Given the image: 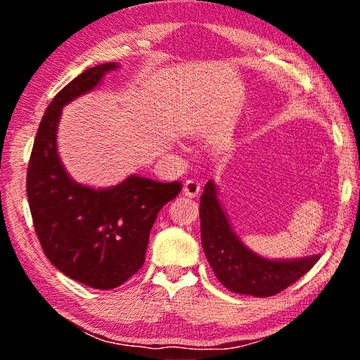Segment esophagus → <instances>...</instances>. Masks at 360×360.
Instances as JSON below:
<instances>
[{
  "mask_svg": "<svg viewBox=\"0 0 360 360\" xmlns=\"http://www.w3.org/2000/svg\"><path fill=\"white\" fill-rule=\"evenodd\" d=\"M200 188H202V184L197 179H187L184 182V187H182V192H184L187 197H197L200 193Z\"/></svg>",
  "mask_w": 360,
  "mask_h": 360,
  "instance_id": "34e87169",
  "label": "esophagus"
}]
</instances>
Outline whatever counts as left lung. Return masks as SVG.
Instances as JSON below:
<instances>
[{
    "mask_svg": "<svg viewBox=\"0 0 360 360\" xmlns=\"http://www.w3.org/2000/svg\"><path fill=\"white\" fill-rule=\"evenodd\" d=\"M202 245L219 281L236 294L271 297L298 281L319 260V255L297 260H270L248 249L231 230L217 198L214 182L208 181L200 200Z\"/></svg>",
    "mask_w": 360,
    "mask_h": 360,
    "instance_id": "obj_1",
    "label": "left lung"
}]
</instances>
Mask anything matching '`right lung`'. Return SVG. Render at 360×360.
<instances>
[{
    "label": "right lung",
    "instance_id": "obj_1",
    "mask_svg": "<svg viewBox=\"0 0 360 360\" xmlns=\"http://www.w3.org/2000/svg\"><path fill=\"white\" fill-rule=\"evenodd\" d=\"M117 63L85 70L65 85L42 115L27 172L33 225L46 257L75 281L114 289L143 266L158 211L181 192V182L131 174L109 188L70 178L57 152V125L66 103L94 90Z\"/></svg>",
    "mask_w": 360,
    "mask_h": 360
}]
</instances>
